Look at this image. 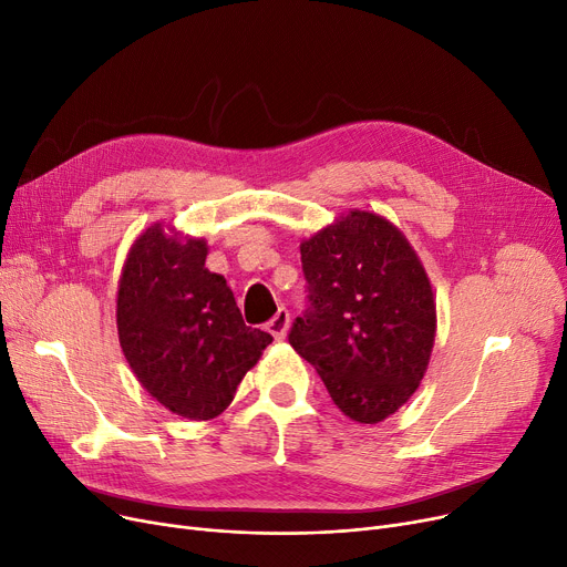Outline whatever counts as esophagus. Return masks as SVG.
<instances>
[{
	"label": "esophagus",
	"mask_w": 567,
	"mask_h": 567,
	"mask_svg": "<svg viewBox=\"0 0 567 567\" xmlns=\"http://www.w3.org/2000/svg\"><path fill=\"white\" fill-rule=\"evenodd\" d=\"M288 328H290V313H288V309H279V311L275 313V318L267 322V330H269V334H272L277 341L286 339Z\"/></svg>",
	"instance_id": "obj_1"
}]
</instances>
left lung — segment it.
Instances as JSON below:
<instances>
[{"label":"left lung","instance_id":"1","mask_svg":"<svg viewBox=\"0 0 567 567\" xmlns=\"http://www.w3.org/2000/svg\"><path fill=\"white\" fill-rule=\"evenodd\" d=\"M307 309L288 341L350 420L375 424L417 390L436 334L422 262L388 219L350 212L302 241Z\"/></svg>","mask_w":567,"mask_h":567}]
</instances>
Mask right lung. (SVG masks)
<instances>
[{"instance_id":"add662e5","label":"right lung","mask_w":567,"mask_h":567,"mask_svg":"<svg viewBox=\"0 0 567 567\" xmlns=\"http://www.w3.org/2000/svg\"><path fill=\"white\" fill-rule=\"evenodd\" d=\"M205 258L203 239L171 237L156 224L131 247L117 290L128 367L158 403L186 420L224 413L272 343L267 332L245 326L233 290Z\"/></svg>"}]
</instances>
